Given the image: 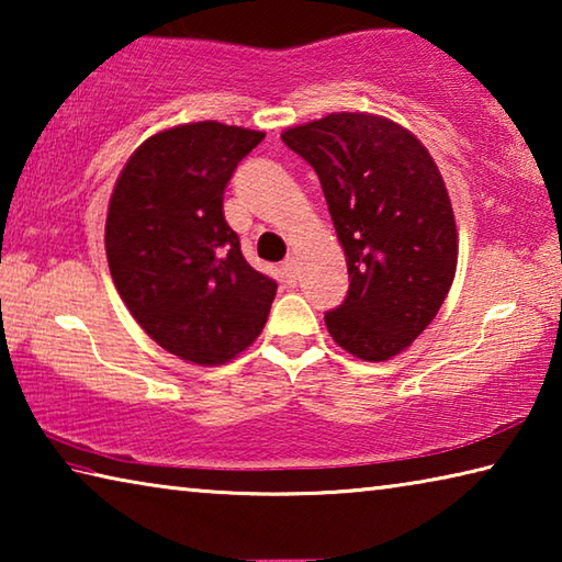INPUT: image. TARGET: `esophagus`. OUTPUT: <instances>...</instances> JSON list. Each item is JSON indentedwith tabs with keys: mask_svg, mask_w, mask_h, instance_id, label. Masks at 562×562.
<instances>
[{
	"mask_svg": "<svg viewBox=\"0 0 562 562\" xmlns=\"http://www.w3.org/2000/svg\"><path fill=\"white\" fill-rule=\"evenodd\" d=\"M282 272H284V278H288L290 282H297V260L294 258H288L282 262Z\"/></svg>",
	"mask_w": 562,
	"mask_h": 562,
	"instance_id": "1",
	"label": "esophagus"
}]
</instances>
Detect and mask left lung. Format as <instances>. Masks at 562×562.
<instances>
[{
	"label": "left lung",
	"mask_w": 562,
	"mask_h": 562,
	"mask_svg": "<svg viewBox=\"0 0 562 562\" xmlns=\"http://www.w3.org/2000/svg\"><path fill=\"white\" fill-rule=\"evenodd\" d=\"M282 140L319 176L347 258L349 292L325 315L331 339L386 361L431 325L459 262L449 190L412 131L374 113H329Z\"/></svg>",
	"instance_id": "left-lung-1"
}]
</instances>
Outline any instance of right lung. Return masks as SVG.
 I'll return each instance as SVG.
<instances>
[{
    "instance_id": "right-lung-1",
    "label": "right lung",
    "mask_w": 562,
    "mask_h": 562,
    "mask_svg": "<svg viewBox=\"0 0 562 562\" xmlns=\"http://www.w3.org/2000/svg\"><path fill=\"white\" fill-rule=\"evenodd\" d=\"M262 131L180 123L146 138L113 186L106 258L133 319L170 355L201 367L260 337L278 282L247 265L223 193Z\"/></svg>"
}]
</instances>
